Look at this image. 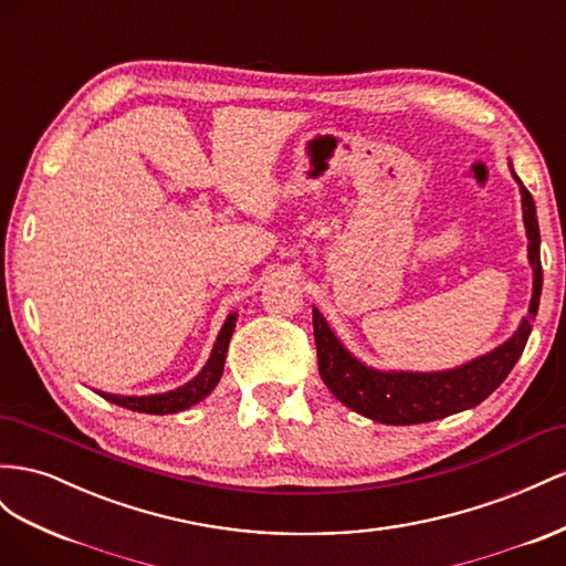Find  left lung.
Returning <instances> with one entry per match:
<instances>
[{"mask_svg": "<svg viewBox=\"0 0 566 566\" xmlns=\"http://www.w3.org/2000/svg\"><path fill=\"white\" fill-rule=\"evenodd\" d=\"M514 180L522 190L524 226L528 235V262L533 269V295L528 316L522 318V326L507 343L495 347L493 353L471 359L450 371L411 374V371H378L361 364L343 347L328 328L326 318L314 307V340L318 357L321 380L338 400L388 426H409L446 419L457 411H464L481 405L502 380L507 378L516 359L522 357L531 335V318L538 314L541 290H543V266H541V231L536 205L531 192L512 169Z\"/></svg>", "mask_w": 566, "mask_h": 566, "instance_id": "1", "label": "left lung"}]
</instances>
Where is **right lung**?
Listing matches in <instances>:
<instances>
[{"label":"right lung","instance_id":"add662e5","mask_svg":"<svg viewBox=\"0 0 566 566\" xmlns=\"http://www.w3.org/2000/svg\"><path fill=\"white\" fill-rule=\"evenodd\" d=\"M235 318H238V314H231L226 318V324L219 333L217 343H213L211 357L205 364V369L192 380H188L186 386H180L169 392H161V395H147V397H126V395H112V392H99V390L97 392L104 397V400H109L118 407L133 409V411H143V415H176V411H182V409L197 405L200 400H205V397L213 388H217V384L221 380L228 343H231V335L235 331Z\"/></svg>","mask_w":566,"mask_h":566}]
</instances>
